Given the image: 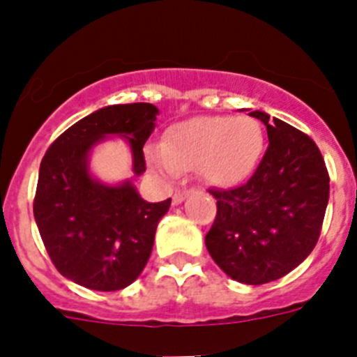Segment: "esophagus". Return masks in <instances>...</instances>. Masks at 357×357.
<instances>
[{
    "label": "esophagus",
    "instance_id": "1",
    "mask_svg": "<svg viewBox=\"0 0 357 357\" xmlns=\"http://www.w3.org/2000/svg\"><path fill=\"white\" fill-rule=\"evenodd\" d=\"M188 195H189V191H176V193L173 195V206H181Z\"/></svg>",
    "mask_w": 357,
    "mask_h": 357
}]
</instances>
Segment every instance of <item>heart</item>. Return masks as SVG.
<instances>
[{"mask_svg": "<svg viewBox=\"0 0 357 357\" xmlns=\"http://www.w3.org/2000/svg\"><path fill=\"white\" fill-rule=\"evenodd\" d=\"M264 132L250 116H198L176 123L162 144L148 148V162L157 173L175 178L181 169L197 168L216 188L247 181L259 164Z\"/></svg>", "mask_w": 357, "mask_h": 357, "instance_id": "heart-1", "label": "heart"}]
</instances>
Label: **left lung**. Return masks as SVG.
<instances>
[{
    "label": "left lung",
    "mask_w": 357,
    "mask_h": 357,
    "mask_svg": "<svg viewBox=\"0 0 357 357\" xmlns=\"http://www.w3.org/2000/svg\"><path fill=\"white\" fill-rule=\"evenodd\" d=\"M268 148L234 189H209L218 213L206 236L214 263L243 284L284 277L313 252L329 202V173L309 135L261 110Z\"/></svg>",
    "instance_id": "obj_1"
}]
</instances>
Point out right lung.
Returning a JSON list of instances; mask_svg holds the SVG:
<instances>
[{"label": "right lung", "mask_w": 357, "mask_h": 357, "mask_svg": "<svg viewBox=\"0 0 357 357\" xmlns=\"http://www.w3.org/2000/svg\"><path fill=\"white\" fill-rule=\"evenodd\" d=\"M151 103L94 110L55 139L39 168L33 216L53 264L66 279L96 289L127 288L150 259L155 230L172 198L143 200L132 181L105 184L91 173L94 146L123 137L132 151V172H146L143 146L155 128Z\"/></svg>", "instance_id": "right-lung-1"}]
</instances>
